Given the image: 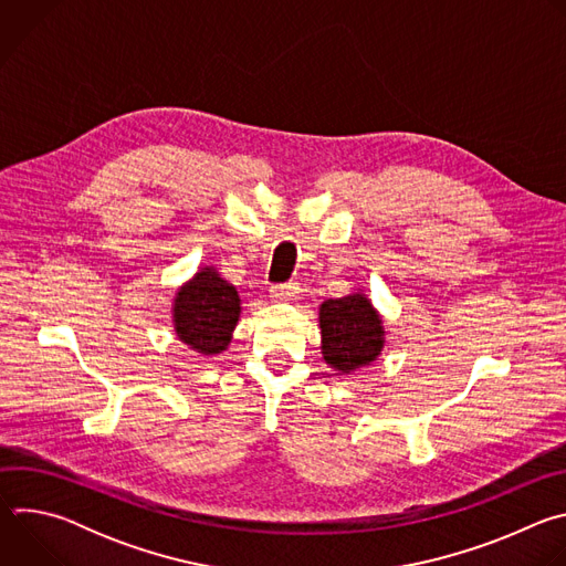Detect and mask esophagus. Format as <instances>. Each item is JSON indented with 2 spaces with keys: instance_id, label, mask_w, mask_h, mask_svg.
Here are the masks:
<instances>
[{
  "instance_id": "1",
  "label": "esophagus",
  "mask_w": 566,
  "mask_h": 566,
  "mask_svg": "<svg viewBox=\"0 0 566 566\" xmlns=\"http://www.w3.org/2000/svg\"><path fill=\"white\" fill-rule=\"evenodd\" d=\"M295 295H297V286L293 282L277 284L271 289V297H275V300H293Z\"/></svg>"
}]
</instances>
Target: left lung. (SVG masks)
I'll list each match as a JSON object with an SVG mask.
<instances>
[{
  "mask_svg": "<svg viewBox=\"0 0 566 566\" xmlns=\"http://www.w3.org/2000/svg\"><path fill=\"white\" fill-rule=\"evenodd\" d=\"M319 334L325 363L343 374L374 363L385 345L382 319L360 291L319 304Z\"/></svg>",
  "mask_w": 566,
  "mask_h": 566,
  "instance_id": "obj_1",
  "label": "left lung"
}]
</instances>
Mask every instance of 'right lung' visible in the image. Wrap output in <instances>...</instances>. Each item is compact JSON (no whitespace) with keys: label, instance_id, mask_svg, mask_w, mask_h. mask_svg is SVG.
<instances>
[{"label":"right lung","instance_id":"1","mask_svg":"<svg viewBox=\"0 0 566 566\" xmlns=\"http://www.w3.org/2000/svg\"><path fill=\"white\" fill-rule=\"evenodd\" d=\"M237 289L214 266H203L175 297L172 322L181 343L203 356L228 349L241 313Z\"/></svg>","mask_w":566,"mask_h":566}]
</instances>
